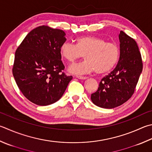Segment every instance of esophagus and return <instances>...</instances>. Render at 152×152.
<instances>
[{
  "instance_id": "34e87169",
  "label": "esophagus",
  "mask_w": 152,
  "mask_h": 152,
  "mask_svg": "<svg viewBox=\"0 0 152 152\" xmlns=\"http://www.w3.org/2000/svg\"><path fill=\"white\" fill-rule=\"evenodd\" d=\"M77 77L79 79H87V77H84V76H77Z\"/></svg>"
}]
</instances>
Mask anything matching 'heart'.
I'll return each mask as SVG.
<instances>
[{"mask_svg":"<svg viewBox=\"0 0 152 152\" xmlns=\"http://www.w3.org/2000/svg\"><path fill=\"white\" fill-rule=\"evenodd\" d=\"M60 54L70 63L85 56V60L71 65L69 71L76 75H83L95 71L96 73H107L113 69L120 58V48L99 37L85 36L77 38L75 45L64 42L60 47Z\"/></svg>","mask_w":152,"mask_h":152,"instance_id":"heart-1","label":"heart"}]
</instances>
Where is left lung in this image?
<instances>
[{
    "instance_id": "left-lung-1",
    "label": "left lung",
    "mask_w": 152,
    "mask_h": 152,
    "mask_svg": "<svg viewBox=\"0 0 152 152\" xmlns=\"http://www.w3.org/2000/svg\"><path fill=\"white\" fill-rule=\"evenodd\" d=\"M120 58L118 64L99 83L91 99L94 104L113 108L129 100L135 91L143 69L141 53L136 42L123 31L119 34Z\"/></svg>"
}]
</instances>
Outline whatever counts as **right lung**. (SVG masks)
<instances>
[{
    "mask_svg": "<svg viewBox=\"0 0 152 152\" xmlns=\"http://www.w3.org/2000/svg\"><path fill=\"white\" fill-rule=\"evenodd\" d=\"M65 36L61 30L41 26L30 31L16 51L14 79L26 98L37 105L58 101L73 78L63 72L59 50Z\"/></svg>",
    "mask_w": 152,
    "mask_h": 152,
    "instance_id": "obj_1",
    "label": "right lung"
}]
</instances>
